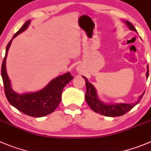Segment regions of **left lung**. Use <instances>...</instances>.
Returning a JSON list of instances; mask_svg holds the SVG:
<instances>
[{"mask_svg": "<svg viewBox=\"0 0 151 151\" xmlns=\"http://www.w3.org/2000/svg\"><path fill=\"white\" fill-rule=\"evenodd\" d=\"M125 23L128 26V27L135 32H137L136 28L134 27L130 22L127 21H124ZM149 70L148 65H147V71L146 73V77H148ZM86 80V92L85 98L87 104L90 106L91 109L94 112L99 113L101 115H105V116L109 117H117L121 116V115H124L125 113L130 110L132 108H133L136 105H137L141 101V99L143 97L145 92H143L142 95L139 96V99L137 101L133 104H106L103 103L102 101H100L98 98L96 89L91 83H90L88 81L86 77H83Z\"/></svg>", "mask_w": 151, "mask_h": 151, "instance_id": "obj_1", "label": "left lung"}]
</instances>
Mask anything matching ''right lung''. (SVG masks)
Wrapping results in <instances>:
<instances>
[{"instance_id": "add662e5", "label": "right lung", "mask_w": 151, "mask_h": 151, "mask_svg": "<svg viewBox=\"0 0 151 151\" xmlns=\"http://www.w3.org/2000/svg\"><path fill=\"white\" fill-rule=\"evenodd\" d=\"M30 22L31 21L29 20L25 22L8 43L1 67V76L4 82L6 97L9 104L26 115L39 118L52 113L56 109L61 101L63 88L74 77L71 75L70 72L65 73L63 75L53 79L45 88L35 92L19 95L12 90L10 80L6 69V59L12 39L26 30Z\"/></svg>"}]
</instances>
